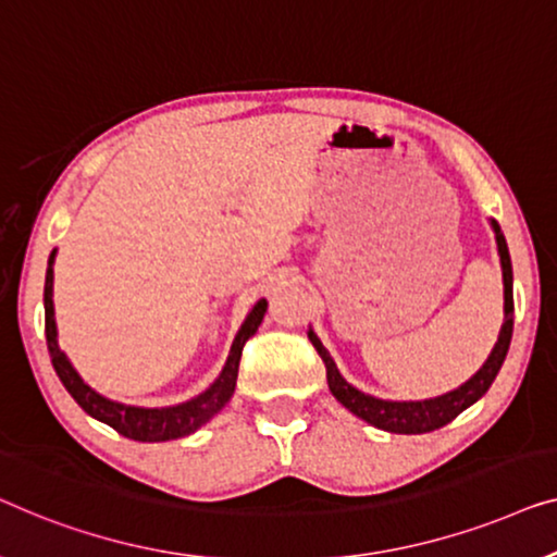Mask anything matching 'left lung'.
<instances>
[{"mask_svg": "<svg viewBox=\"0 0 557 557\" xmlns=\"http://www.w3.org/2000/svg\"><path fill=\"white\" fill-rule=\"evenodd\" d=\"M492 230H495L497 239V252H499V264H503V282H505V323L503 331H499V338L492 348L490 358L484 360V366L476 371L467 383H461L459 388L449 391V394L436 396V398H424V401H386V398H375L371 394H363L356 386L343 379L335 360L327 354L323 343L312 331H308V338L312 346L323 358L325 371H327V386H331V394L338 398V401L346 406L350 413H356L358 419L368 421V424L375 429H383V432L391 434H426L434 432V429H442L449 424L451 419H457L461 411L469 409L474 401L487 394V388L495 381L499 368L505 363L507 350H510L512 341V262H510V249H507L505 234L499 230V224L492 219Z\"/></svg>", "mask_w": 557, "mask_h": 557, "instance_id": "1", "label": "left lung"}]
</instances>
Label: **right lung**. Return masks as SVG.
Listing matches in <instances>:
<instances>
[{"mask_svg":"<svg viewBox=\"0 0 557 557\" xmlns=\"http://www.w3.org/2000/svg\"><path fill=\"white\" fill-rule=\"evenodd\" d=\"M52 264H54V249L47 262V275H45V335H47V350H50L54 373L60 375L62 386L67 388V394L75 398L77 406L88 413V417L103 421V424L113 426L115 432L133 438V442H171V438H182L197 432L199 426L219 413L230 401L237 386V371H239V358L245 343L252 338L260 327L264 312H268V300H260L249 310L245 323H242L237 338L232 343L230 358L219 373V379L203 391V394L194 396L191 401L166 406V409H140V406H125L111 398L100 396L98 391H92L88 383L81 379V373L75 371L67 356L62 354L58 346V325H54V305H52Z\"/></svg>","mask_w":557,"mask_h":557,"instance_id":"add662e5","label":"right lung"}]
</instances>
